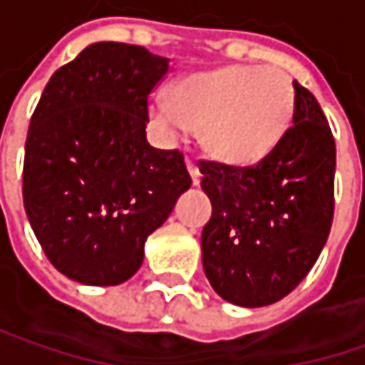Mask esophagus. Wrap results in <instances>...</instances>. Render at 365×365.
Segmentation results:
<instances>
[{"mask_svg": "<svg viewBox=\"0 0 365 365\" xmlns=\"http://www.w3.org/2000/svg\"><path fill=\"white\" fill-rule=\"evenodd\" d=\"M185 167H187V173H190V178H192V183H194V185H200L202 175H200V169H198V165H196L194 161H187L185 163Z\"/></svg>", "mask_w": 365, "mask_h": 365, "instance_id": "34e87169", "label": "esophagus"}]
</instances>
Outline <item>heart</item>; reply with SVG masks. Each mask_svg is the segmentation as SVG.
Returning <instances> with one entry per match:
<instances>
[{"mask_svg": "<svg viewBox=\"0 0 365 365\" xmlns=\"http://www.w3.org/2000/svg\"><path fill=\"white\" fill-rule=\"evenodd\" d=\"M295 93L289 76L256 66H227L185 76L150 101V118L169 142L202 130L204 148L227 165H254L287 134Z\"/></svg>", "mask_w": 365, "mask_h": 365, "instance_id": "1", "label": "heart"}]
</instances>
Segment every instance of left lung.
Segmentation results:
<instances>
[{
    "label": "left lung",
    "instance_id": "obj_1",
    "mask_svg": "<svg viewBox=\"0 0 365 365\" xmlns=\"http://www.w3.org/2000/svg\"><path fill=\"white\" fill-rule=\"evenodd\" d=\"M293 125L254 167L202 161L212 217L202 267L225 302L260 308L289 295L329 240L336 150L318 101L293 82Z\"/></svg>",
    "mask_w": 365,
    "mask_h": 365
}]
</instances>
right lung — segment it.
<instances>
[{
    "label": "right lung",
    "mask_w": 365,
    "mask_h": 365,
    "mask_svg": "<svg viewBox=\"0 0 365 365\" xmlns=\"http://www.w3.org/2000/svg\"><path fill=\"white\" fill-rule=\"evenodd\" d=\"M169 59L93 43L47 82L24 153L22 196L49 262L82 285L128 281L144 242L192 185L180 150L146 140L148 95Z\"/></svg>",
    "instance_id": "add662e5"
}]
</instances>
